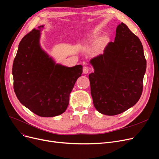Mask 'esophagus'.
Returning <instances> with one entry per match:
<instances>
[{
	"mask_svg": "<svg viewBox=\"0 0 159 159\" xmlns=\"http://www.w3.org/2000/svg\"><path fill=\"white\" fill-rule=\"evenodd\" d=\"M83 70V73L84 74H87L89 71V68L86 66V67H83V70Z\"/></svg>",
	"mask_w": 159,
	"mask_h": 159,
	"instance_id": "1",
	"label": "esophagus"
}]
</instances>
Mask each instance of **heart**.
<instances>
[{"label":"heart","instance_id":"heart-1","mask_svg":"<svg viewBox=\"0 0 159 159\" xmlns=\"http://www.w3.org/2000/svg\"><path fill=\"white\" fill-rule=\"evenodd\" d=\"M90 38H91L90 39L92 41V42H93V43L95 46L102 45V43L106 41L105 38H102L100 40L99 35V34H98V33L93 34Z\"/></svg>","mask_w":159,"mask_h":159}]
</instances>
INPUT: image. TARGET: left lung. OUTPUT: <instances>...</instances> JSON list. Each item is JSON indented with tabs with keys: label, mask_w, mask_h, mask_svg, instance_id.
<instances>
[{
	"label": "left lung",
	"mask_w": 159,
	"mask_h": 159,
	"mask_svg": "<svg viewBox=\"0 0 159 159\" xmlns=\"http://www.w3.org/2000/svg\"><path fill=\"white\" fill-rule=\"evenodd\" d=\"M89 63V75L93 105L98 111L114 116L126 111L140 99L143 90L146 60L140 39L121 23L114 42Z\"/></svg>",
	"instance_id": "8db88e82"
}]
</instances>
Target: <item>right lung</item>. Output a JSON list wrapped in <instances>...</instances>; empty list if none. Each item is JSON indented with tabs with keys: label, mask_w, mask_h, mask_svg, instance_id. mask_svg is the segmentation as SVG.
<instances>
[{
	"label": "right lung",
	"mask_w": 159,
	"mask_h": 159,
	"mask_svg": "<svg viewBox=\"0 0 159 159\" xmlns=\"http://www.w3.org/2000/svg\"><path fill=\"white\" fill-rule=\"evenodd\" d=\"M43 26L34 29L20 41L12 68L13 88L20 103L33 113L54 117L67 109L82 66L56 64L39 43Z\"/></svg>",
	"instance_id": "obj_1"
}]
</instances>
